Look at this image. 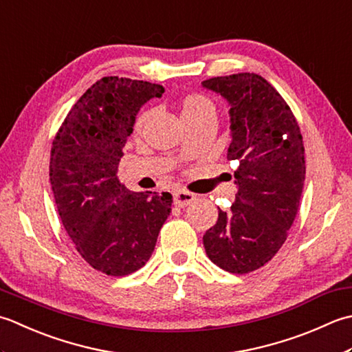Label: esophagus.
<instances>
[{
	"mask_svg": "<svg viewBox=\"0 0 352 352\" xmlns=\"http://www.w3.org/2000/svg\"><path fill=\"white\" fill-rule=\"evenodd\" d=\"M195 195L190 191H185V190H179L175 192V205L179 208H185L186 205H190L192 200H195Z\"/></svg>",
	"mask_w": 352,
	"mask_h": 352,
	"instance_id": "obj_1",
	"label": "esophagus"
}]
</instances>
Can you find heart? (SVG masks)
I'll return each mask as SVG.
<instances>
[{
    "label": "heart",
    "instance_id": "b5f03b06",
    "mask_svg": "<svg viewBox=\"0 0 352 352\" xmlns=\"http://www.w3.org/2000/svg\"><path fill=\"white\" fill-rule=\"evenodd\" d=\"M179 109H181V117L185 121V124H188L190 121L197 120L200 117H205L208 113H214V104L210 98L204 94H197V92H190L181 98L179 102ZM152 112L150 111H142L138 117L135 120L133 124V132L140 135L150 120Z\"/></svg>",
    "mask_w": 352,
    "mask_h": 352
}]
</instances>
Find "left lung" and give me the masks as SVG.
I'll list each match as a JSON object with an SVG mask.
<instances>
[{
	"label": "left lung",
	"instance_id": "obj_1",
	"mask_svg": "<svg viewBox=\"0 0 352 352\" xmlns=\"http://www.w3.org/2000/svg\"><path fill=\"white\" fill-rule=\"evenodd\" d=\"M205 88L231 109L228 160L239 161V191L229 211L204 235L210 260L231 274H249L275 256L289 235L305 181L304 141L290 106L254 73L212 77Z\"/></svg>",
	"mask_w": 352,
	"mask_h": 352
}]
</instances>
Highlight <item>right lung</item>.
<instances>
[{"instance_id":"obj_1","label":"right lung","mask_w":352,"mask_h":352,"mask_svg":"<svg viewBox=\"0 0 352 352\" xmlns=\"http://www.w3.org/2000/svg\"><path fill=\"white\" fill-rule=\"evenodd\" d=\"M161 85L103 77L71 107L50 155L57 211L77 252L91 267L126 276L152 256L171 211L170 192H133L117 173L135 117Z\"/></svg>"}]
</instances>
